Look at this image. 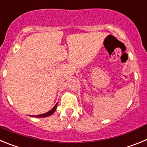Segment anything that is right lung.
Segmentation results:
<instances>
[{
    "label": "right lung",
    "mask_w": 147,
    "mask_h": 147,
    "mask_svg": "<svg viewBox=\"0 0 147 147\" xmlns=\"http://www.w3.org/2000/svg\"><path fill=\"white\" fill-rule=\"evenodd\" d=\"M57 104L54 106V107H53L52 109L51 110H49V112L45 113H43V114H41V115H33L32 117H37V118H42V117H48V116H49V115H52L53 113H54V111L56 110V109H57Z\"/></svg>",
    "instance_id": "obj_1"
}]
</instances>
